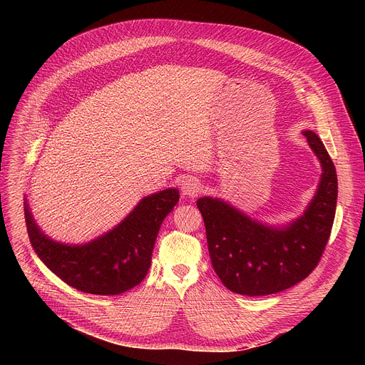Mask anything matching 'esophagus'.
Segmentation results:
<instances>
[{
    "label": "esophagus",
    "mask_w": 365,
    "mask_h": 365,
    "mask_svg": "<svg viewBox=\"0 0 365 365\" xmlns=\"http://www.w3.org/2000/svg\"><path fill=\"white\" fill-rule=\"evenodd\" d=\"M201 189H202V185L195 178H187L182 183V192H183V195H186L189 198L197 197L201 192Z\"/></svg>",
    "instance_id": "1"
}]
</instances>
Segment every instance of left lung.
<instances>
[{
    "mask_svg": "<svg viewBox=\"0 0 365 365\" xmlns=\"http://www.w3.org/2000/svg\"><path fill=\"white\" fill-rule=\"evenodd\" d=\"M322 165V176L311 205L290 226H263L229 204L200 198L210 259L227 290L266 296L290 289L318 266L331 234L337 201L336 167L321 139L303 131Z\"/></svg>",
    "mask_w": 365,
    "mask_h": 365,
    "instance_id": "left-lung-1",
    "label": "left lung"
}]
</instances>
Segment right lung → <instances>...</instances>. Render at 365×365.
Returning <instances> with one entry per match:
<instances>
[{"instance_id":"add662e5","label":"right lung","mask_w":365,"mask_h":365,"mask_svg":"<svg viewBox=\"0 0 365 365\" xmlns=\"http://www.w3.org/2000/svg\"><path fill=\"white\" fill-rule=\"evenodd\" d=\"M178 201V189L149 195L110 232L84 245H63L47 238L28 205L25 222L34 250L54 275L80 292L110 296L143 281L160 226Z\"/></svg>"}]
</instances>
